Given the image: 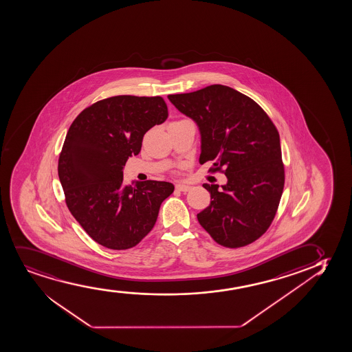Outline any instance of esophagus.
Returning a JSON list of instances; mask_svg holds the SVG:
<instances>
[{
  "label": "esophagus",
  "instance_id": "34e87169",
  "mask_svg": "<svg viewBox=\"0 0 352 352\" xmlns=\"http://www.w3.org/2000/svg\"><path fill=\"white\" fill-rule=\"evenodd\" d=\"M190 188L192 187L188 186V184H177V186H176V189L182 192H187L188 190H190Z\"/></svg>",
  "mask_w": 352,
  "mask_h": 352
}]
</instances>
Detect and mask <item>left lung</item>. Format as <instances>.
Returning <instances> with one entry per match:
<instances>
[{
	"mask_svg": "<svg viewBox=\"0 0 352 352\" xmlns=\"http://www.w3.org/2000/svg\"><path fill=\"white\" fill-rule=\"evenodd\" d=\"M171 103L200 127V163L228 182L205 183L210 205L197 214L219 245L238 249L257 241L276 215L285 187L280 134L258 103L221 85L169 95Z\"/></svg>",
	"mask_w": 352,
	"mask_h": 352,
	"instance_id": "8db88e82",
	"label": "left lung"
}]
</instances>
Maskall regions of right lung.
Instances as JSON below:
<instances>
[{
	"label": "right lung",
	"instance_id": "obj_1",
	"mask_svg": "<svg viewBox=\"0 0 352 352\" xmlns=\"http://www.w3.org/2000/svg\"><path fill=\"white\" fill-rule=\"evenodd\" d=\"M166 118L160 96L118 95L83 109L67 131L58 160L65 204L90 238L107 249L139 244L174 192L173 183L160 181L129 186L122 175L129 157L140 152L144 134Z\"/></svg>",
	"mask_w": 352,
	"mask_h": 352
}]
</instances>
